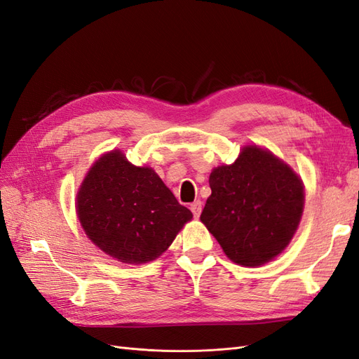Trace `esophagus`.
Wrapping results in <instances>:
<instances>
[{
    "label": "esophagus",
    "instance_id": "esophagus-1",
    "mask_svg": "<svg viewBox=\"0 0 359 359\" xmlns=\"http://www.w3.org/2000/svg\"><path fill=\"white\" fill-rule=\"evenodd\" d=\"M190 211H191V212H193V215L196 217V219H198V217H199V215H201V212H202V202H201V201L193 202V203L190 205Z\"/></svg>",
    "mask_w": 359,
    "mask_h": 359
}]
</instances>
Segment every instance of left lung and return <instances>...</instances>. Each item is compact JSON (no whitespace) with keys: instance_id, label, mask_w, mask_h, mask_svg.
I'll use <instances>...</instances> for the list:
<instances>
[{"instance_id":"8db88e82","label":"left lung","mask_w":359,"mask_h":359,"mask_svg":"<svg viewBox=\"0 0 359 359\" xmlns=\"http://www.w3.org/2000/svg\"><path fill=\"white\" fill-rule=\"evenodd\" d=\"M202 223L238 265L259 266L280 255L301 220L304 187L283 161L245 147L233 165L210 175Z\"/></svg>"}]
</instances>
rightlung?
Segmentation results:
<instances>
[{
    "instance_id": "1",
    "label": "right lung",
    "mask_w": 359,
    "mask_h": 359,
    "mask_svg": "<svg viewBox=\"0 0 359 359\" xmlns=\"http://www.w3.org/2000/svg\"><path fill=\"white\" fill-rule=\"evenodd\" d=\"M78 217L106 255L124 264H145L168 250L193 215L153 169L133 166L121 151H111L85 177Z\"/></svg>"
}]
</instances>
